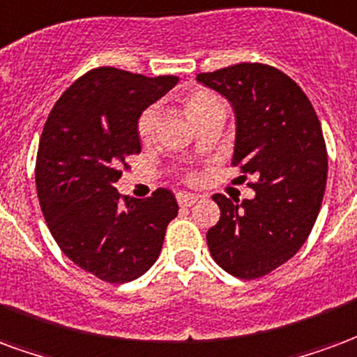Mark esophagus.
Returning a JSON list of instances; mask_svg holds the SVG:
<instances>
[{"instance_id": "esophagus-1", "label": "esophagus", "mask_w": 357, "mask_h": 357, "mask_svg": "<svg viewBox=\"0 0 357 357\" xmlns=\"http://www.w3.org/2000/svg\"><path fill=\"white\" fill-rule=\"evenodd\" d=\"M199 199V196L196 194H190V192H178L176 194V202L181 207H190V205H194Z\"/></svg>"}]
</instances>
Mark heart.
I'll use <instances>...</instances> for the list:
<instances>
[{
  "label": "heart",
  "mask_w": 357,
  "mask_h": 357,
  "mask_svg": "<svg viewBox=\"0 0 357 357\" xmlns=\"http://www.w3.org/2000/svg\"><path fill=\"white\" fill-rule=\"evenodd\" d=\"M182 106H184L186 116H188L190 121L194 125L199 119H204L205 116L213 114V112L222 110L220 98L209 89H194L186 93L184 100H182ZM155 125H158V112H155V108H146L140 114L139 123H137V132H139L140 140L146 142V140L152 139Z\"/></svg>",
  "instance_id": "b5f03b06"
}]
</instances>
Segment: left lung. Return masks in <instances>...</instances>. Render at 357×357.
<instances>
[{"label":"left lung","mask_w":357,"mask_h":357,"mask_svg":"<svg viewBox=\"0 0 357 357\" xmlns=\"http://www.w3.org/2000/svg\"><path fill=\"white\" fill-rule=\"evenodd\" d=\"M236 112L232 165L255 176L253 199H213L220 218L207 232L211 257L228 274L255 280L282 266L310 236L324 199L327 148L314 106L282 70L241 62L197 74Z\"/></svg>","instance_id":"1"}]
</instances>
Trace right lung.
<instances>
[{
    "label": "right lung",
    "mask_w": 357,
    "mask_h": 357,
    "mask_svg": "<svg viewBox=\"0 0 357 357\" xmlns=\"http://www.w3.org/2000/svg\"><path fill=\"white\" fill-rule=\"evenodd\" d=\"M176 82L112 66L89 70L62 93L41 132L36 188L47 226L62 253L102 282L144 274L178 213L171 190L131 202L114 186L129 169L127 158L140 153V114Z\"/></svg>",
    "instance_id": "1"
}]
</instances>
